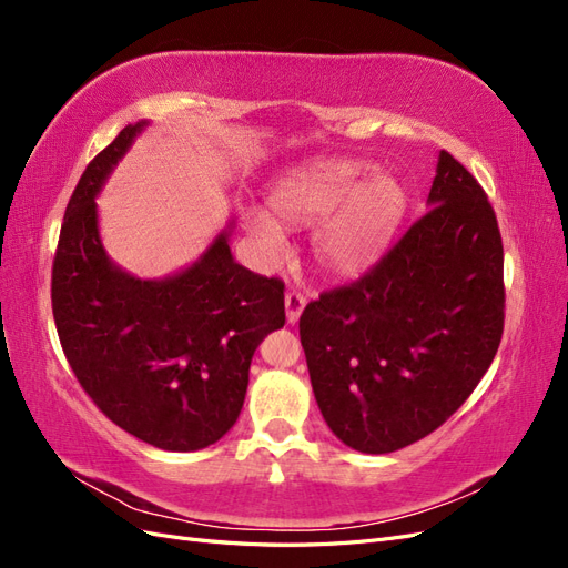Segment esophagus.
I'll list each match as a JSON object with an SVG mask.
<instances>
[{
	"mask_svg": "<svg viewBox=\"0 0 568 568\" xmlns=\"http://www.w3.org/2000/svg\"><path fill=\"white\" fill-rule=\"evenodd\" d=\"M284 307H286V322L296 324L301 320V313L305 307V296L298 294V291H288L284 296Z\"/></svg>",
	"mask_w": 568,
	"mask_h": 568,
	"instance_id": "34e87169",
	"label": "esophagus"
}]
</instances>
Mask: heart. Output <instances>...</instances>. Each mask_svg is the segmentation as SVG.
Instances as JSON below:
<instances>
[{"label": "heart", "instance_id": "obj_1", "mask_svg": "<svg viewBox=\"0 0 568 568\" xmlns=\"http://www.w3.org/2000/svg\"><path fill=\"white\" fill-rule=\"evenodd\" d=\"M355 159H324L291 168L272 182L267 209L244 213L255 244L270 257L284 251V230L320 225L313 255L332 277H357L376 265L398 234L409 196L400 178L369 173Z\"/></svg>", "mask_w": 568, "mask_h": 568}]
</instances>
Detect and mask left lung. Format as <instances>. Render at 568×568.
<instances>
[{
    "label": "left lung",
    "instance_id": "1",
    "mask_svg": "<svg viewBox=\"0 0 568 568\" xmlns=\"http://www.w3.org/2000/svg\"><path fill=\"white\" fill-rule=\"evenodd\" d=\"M426 205L365 277L301 315L317 407L357 453L386 455L436 432L503 338V236L486 192L448 151Z\"/></svg>",
    "mask_w": 568,
    "mask_h": 568
}]
</instances>
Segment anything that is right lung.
I'll return each mask as SVG.
<instances>
[{
  "label": "right lung",
  "mask_w": 568,
  "mask_h": 568,
  "mask_svg": "<svg viewBox=\"0 0 568 568\" xmlns=\"http://www.w3.org/2000/svg\"><path fill=\"white\" fill-rule=\"evenodd\" d=\"M146 125L120 130L84 168L63 215L51 311L94 405L153 448L192 453L239 419L253 353L284 326V284L234 261L232 220L199 261L163 280H140L111 261L94 199Z\"/></svg>",
  "instance_id": "right-lung-1"
}]
</instances>
